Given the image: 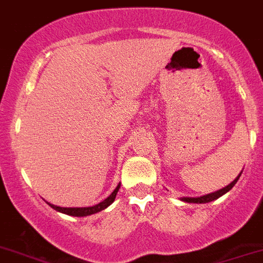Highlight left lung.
I'll use <instances>...</instances> for the list:
<instances>
[{
	"mask_svg": "<svg viewBox=\"0 0 263 263\" xmlns=\"http://www.w3.org/2000/svg\"><path fill=\"white\" fill-rule=\"evenodd\" d=\"M240 176H241V173L237 176V179L233 180L232 182H231L230 185H227L226 187H223V189L218 190V192L215 193H210V194H206V196H202V197H198V198H182V201L187 202V203H207V202H211L214 201V199L219 198V197H221L223 194H226L227 192H230L231 189H232L233 186H235V184L237 182V180L240 179Z\"/></svg>",
	"mask_w": 263,
	"mask_h": 263,
	"instance_id": "obj_1",
	"label": "left lung"
}]
</instances>
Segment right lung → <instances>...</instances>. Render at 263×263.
<instances>
[{"instance_id": "right-lung-1", "label": "right lung", "mask_w": 263, "mask_h": 263, "mask_svg": "<svg viewBox=\"0 0 263 263\" xmlns=\"http://www.w3.org/2000/svg\"><path fill=\"white\" fill-rule=\"evenodd\" d=\"M119 189H120V184L117 185V187L113 190L112 194H110L108 198H105L103 202H100V203L95 204V206H91V207H60V206H54V204H50V203H48V204H49L52 209H54V210L60 211V213L67 214V215H71V216L92 215V214H96V213H99V211L104 210V209H107L109 204H112L113 201H115L116 196H117V192H119Z\"/></svg>"}]
</instances>
